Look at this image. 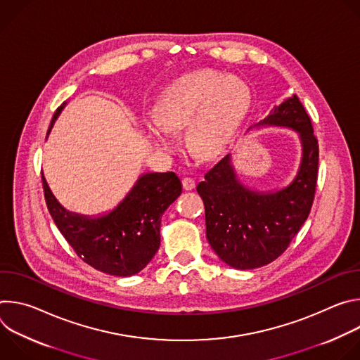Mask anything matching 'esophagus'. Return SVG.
I'll list each match as a JSON object with an SVG mask.
<instances>
[{"label": "esophagus", "instance_id": "esophagus-1", "mask_svg": "<svg viewBox=\"0 0 360 360\" xmlns=\"http://www.w3.org/2000/svg\"><path fill=\"white\" fill-rule=\"evenodd\" d=\"M182 186L185 191H192L195 188V179L191 176H185L182 179Z\"/></svg>", "mask_w": 360, "mask_h": 360}]
</instances>
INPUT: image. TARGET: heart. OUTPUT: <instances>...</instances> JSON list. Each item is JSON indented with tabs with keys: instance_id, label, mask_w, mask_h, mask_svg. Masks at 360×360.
I'll return each mask as SVG.
<instances>
[{
	"instance_id": "b5f03b06",
	"label": "heart",
	"mask_w": 360,
	"mask_h": 360,
	"mask_svg": "<svg viewBox=\"0 0 360 360\" xmlns=\"http://www.w3.org/2000/svg\"><path fill=\"white\" fill-rule=\"evenodd\" d=\"M250 89L236 77L200 70L175 79L161 95L158 111L146 114V127L167 150L176 146L171 129L186 128L189 149L214 158L232 141L250 108Z\"/></svg>"
}]
</instances>
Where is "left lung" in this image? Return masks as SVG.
<instances>
[{
	"label": "left lung",
	"instance_id": "8db88e82",
	"mask_svg": "<svg viewBox=\"0 0 360 360\" xmlns=\"http://www.w3.org/2000/svg\"><path fill=\"white\" fill-rule=\"evenodd\" d=\"M258 125L297 131L303 157L293 182L276 192H255L236 179L231 157H224L198 184L205 205L207 238L232 268L253 269L271 264L309 217L319 165V145L309 115L296 95L286 99Z\"/></svg>",
	"mask_w": 360,
	"mask_h": 360
}]
</instances>
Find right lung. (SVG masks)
Here are the masks:
<instances>
[{
	"label": "right lung",
	"mask_w": 360,
	"mask_h": 360,
	"mask_svg": "<svg viewBox=\"0 0 360 360\" xmlns=\"http://www.w3.org/2000/svg\"><path fill=\"white\" fill-rule=\"evenodd\" d=\"M64 105L57 108L48 132ZM42 188L49 215L75 253L92 268L115 276L135 275L149 264L161 243V218L182 192L176 174H146L112 212L92 219L65 211L44 176Z\"/></svg>",
	"instance_id": "1"
}]
</instances>
